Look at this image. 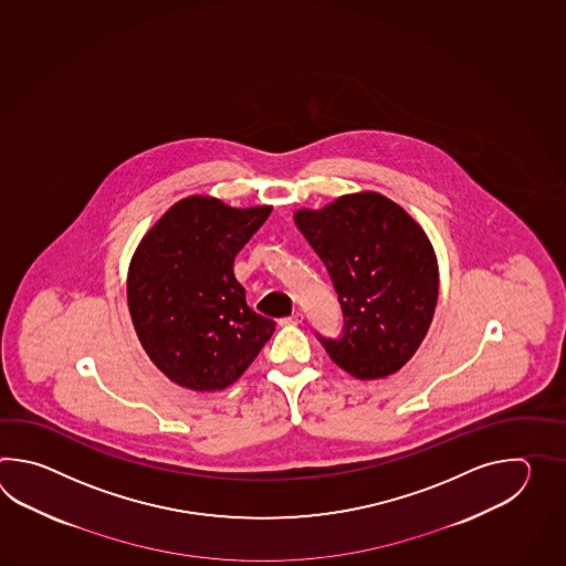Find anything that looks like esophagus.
Returning a JSON list of instances; mask_svg holds the SVG:
<instances>
[{
	"label": "esophagus",
	"mask_w": 566,
	"mask_h": 566,
	"mask_svg": "<svg viewBox=\"0 0 566 566\" xmlns=\"http://www.w3.org/2000/svg\"><path fill=\"white\" fill-rule=\"evenodd\" d=\"M303 322V313L295 312L293 315H289L285 319H281V324H301Z\"/></svg>",
	"instance_id": "34e87169"
}]
</instances>
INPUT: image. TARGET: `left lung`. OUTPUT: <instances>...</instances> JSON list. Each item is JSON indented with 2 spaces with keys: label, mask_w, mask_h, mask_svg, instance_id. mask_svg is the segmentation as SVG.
Returning <instances> with one entry per match:
<instances>
[{
  "label": "left lung",
  "mask_w": 566,
  "mask_h": 566,
  "mask_svg": "<svg viewBox=\"0 0 566 566\" xmlns=\"http://www.w3.org/2000/svg\"><path fill=\"white\" fill-rule=\"evenodd\" d=\"M295 222L324 261L344 315L337 337L317 334L346 373L385 378L421 346L433 319L439 269L421 227L385 196H342Z\"/></svg>",
  "instance_id": "left-lung-1"
}]
</instances>
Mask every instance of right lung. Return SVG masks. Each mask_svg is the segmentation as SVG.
<instances>
[{"mask_svg": "<svg viewBox=\"0 0 566 566\" xmlns=\"http://www.w3.org/2000/svg\"><path fill=\"white\" fill-rule=\"evenodd\" d=\"M271 206L230 208L192 196L171 206L133 254L127 300L135 332L171 382L210 392L237 382L275 332L247 305L234 256Z\"/></svg>", "mask_w": 566, "mask_h": 566, "instance_id": "add662e5", "label": "right lung"}]
</instances>
